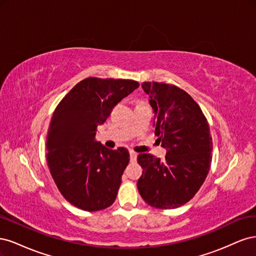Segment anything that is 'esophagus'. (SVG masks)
Listing matches in <instances>:
<instances>
[{
  "label": "esophagus",
  "instance_id": "esophagus-1",
  "mask_svg": "<svg viewBox=\"0 0 256 256\" xmlns=\"http://www.w3.org/2000/svg\"><path fill=\"white\" fill-rule=\"evenodd\" d=\"M129 156H130V160H131V161H136L138 154H136L134 152H129Z\"/></svg>",
  "mask_w": 256,
  "mask_h": 256
}]
</instances>
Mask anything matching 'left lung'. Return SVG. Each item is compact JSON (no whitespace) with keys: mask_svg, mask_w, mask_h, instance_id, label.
<instances>
[{"mask_svg":"<svg viewBox=\"0 0 256 256\" xmlns=\"http://www.w3.org/2000/svg\"><path fill=\"white\" fill-rule=\"evenodd\" d=\"M142 88L150 97L154 134L166 154L164 161L138 154L143 174L138 189L152 207H180L194 196L209 172L212 140L208 122L192 97L175 85L144 82Z\"/></svg>","mask_w":256,"mask_h":256,"instance_id":"8db88e82","label":"left lung"}]
</instances>
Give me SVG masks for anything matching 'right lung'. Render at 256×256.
<instances>
[{
	"mask_svg": "<svg viewBox=\"0 0 256 256\" xmlns=\"http://www.w3.org/2000/svg\"><path fill=\"white\" fill-rule=\"evenodd\" d=\"M138 85L134 80L84 79L54 111L47 136L48 166L60 192L76 207L97 212L114 203L129 152L98 142L97 127Z\"/></svg>",
	"mask_w": 256,
	"mask_h": 256,
	"instance_id": "right-lung-1",
	"label": "right lung"
}]
</instances>
